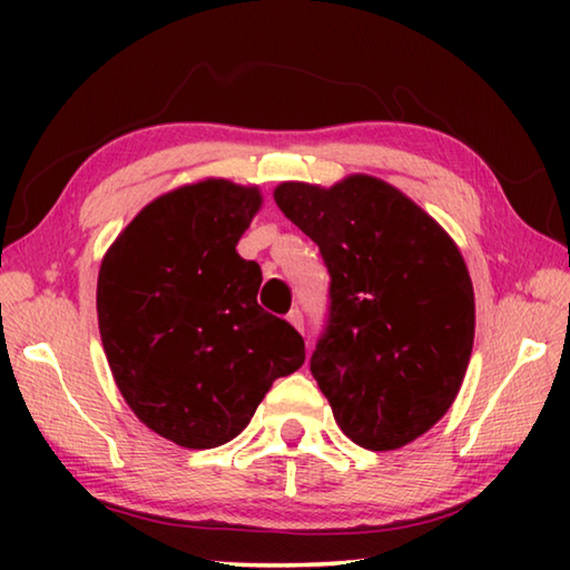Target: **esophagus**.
<instances>
[{
    "label": "esophagus",
    "mask_w": 570,
    "mask_h": 570,
    "mask_svg": "<svg viewBox=\"0 0 570 570\" xmlns=\"http://www.w3.org/2000/svg\"><path fill=\"white\" fill-rule=\"evenodd\" d=\"M286 320H288V324H292V326H296V330H298V332H304V314H302V312H298V308H292V312H288V316H286Z\"/></svg>",
    "instance_id": "obj_1"
}]
</instances>
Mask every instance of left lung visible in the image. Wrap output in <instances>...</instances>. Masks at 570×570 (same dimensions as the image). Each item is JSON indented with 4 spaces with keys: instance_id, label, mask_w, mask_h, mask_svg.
<instances>
[{
    "instance_id": "1",
    "label": "left lung",
    "mask_w": 570,
    "mask_h": 570,
    "mask_svg": "<svg viewBox=\"0 0 570 570\" xmlns=\"http://www.w3.org/2000/svg\"><path fill=\"white\" fill-rule=\"evenodd\" d=\"M274 200L332 276L312 374L336 424L360 448H404L442 420L465 380L475 340L465 258L412 198L364 173L332 188L278 183Z\"/></svg>"
}]
</instances>
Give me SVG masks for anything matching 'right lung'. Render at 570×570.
<instances>
[{
	"label": "right lung",
	"instance_id": "obj_1",
	"mask_svg": "<svg viewBox=\"0 0 570 570\" xmlns=\"http://www.w3.org/2000/svg\"><path fill=\"white\" fill-rule=\"evenodd\" d=\"M264 204L256 186L204 178L140 210L98 274V324L122 400L180 448L234 440L304 340L256 302L262 268L238 240Z\"/></svg>",
	"mask_w": 570,
	"mask_h": 570
}]
</instances>
